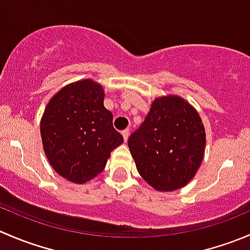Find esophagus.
I'll list each match as a JSON object with an SVG mask.
<instances>
[{
	"label": "esophagus",
	"instance_id": "34e87169",
	"mask_svg": "<svg viewBox=\"0 0 250 250\" xmlns=\"http://www.w3.org/2000/svg\"><path fill=\"white\" fill-rule=\"evenodd\" d=\"M122 135H123V139H125V141H127L128 138H129V129H125V130H123Z\"/></svg>",
	"mask_w": 250,
	"mask_h": 250
}]
</instances>
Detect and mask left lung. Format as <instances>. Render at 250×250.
Listing matches in <instances>:
<instances>
[{"mask_svg":"<svg viewBox=\"0 0 250 250\" xmlns=\"http://www.w3.org/2000/svg\"><path fill=\"white\" fill-rule=\"evenodd\" d=\"M141 178L157 191L192 180L204 157L206 130L200 113L179 95L156 98L139 129L128 139Z\"/></svg>","mask_w":250,"mask_h":250,"instance_id":"obj_1","label":"left lung"}]
</instances>
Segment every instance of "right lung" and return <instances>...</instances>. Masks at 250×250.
Wrapping results in <instances>:
<instances>
[{"mask_svg":"<svg viewBox=\"0 0 250 250\" xmlns=\"http://www.w3.org/2000/svg\"><path fill=\"white\" fill-rule=\"evenodd\" d=\"M104 88L85 78L62 87L48 102L41 118L46 157L60 176L84 184L104 170L111 151L123 143L104 106Z\"/></svg>","mask_w":250,"mask_h":250,"instance_id":"obj_1","label":"right lung"}]
</instances>
